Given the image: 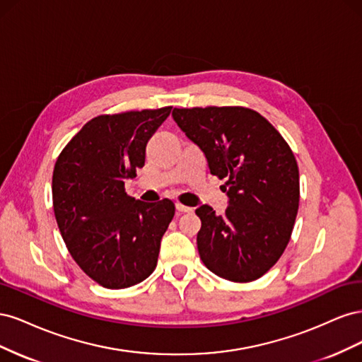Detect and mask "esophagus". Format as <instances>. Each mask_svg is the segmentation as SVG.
<instances>
[{"mask_svg": "<svg viewBox=\"0 0 362 362\" xmlns=\"http://www.w3.org/2000/svg\"><path fill=\"white\" fill-rule=\"evenodd\" d=\"M177 210L180 211V213H192L193 211V208H190V206H185V205H182V204H180V202H177Z\"/></svg>", "mask_w": 362, "mask_h": 362, "instance_id": "34e87169", "label": "esophagus"}]
</instances>
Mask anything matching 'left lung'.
I'll list each match as a JSON object with an SVG mask.
<instances>
[{
    "label": "left lung",
    "mask_w": 362,
    "mask_h": 362,
    "mask_svg": "<svg viewBox=\"0 0 362 362\" xmlns=\"http://www.w3.org/2000/svg\"><path fill=\"white\" fill-rule=\"evenodd\" d=\"M172 117L226 178L228 208H196L198 250L214 275L255 281L287 247L299 208V169L287 141L259 113L245 107L173 108Z\"/></svg>",
    "instance_id": "8db88e82"
}]
</instances>
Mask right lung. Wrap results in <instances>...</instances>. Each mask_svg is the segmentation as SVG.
Returning a JSON list of instances; mask_svg holds the SVG:
<instances>
[{"label": "right lung", "instance_id": "obj_1", "mask_svg": "<svg viewBox=\"0 0 362 362\" xmlns=\"http://www.w3.org/2000/svg\"><path fill=\"white\" fill-rule=\"evenodd\" d=\"M170 110L93 117L56 161L52 204L60 234L76 264L105 288L136 286L157 266L175 205L131 198L124 181L144 168L148 141Z\"/></svg>", "mask_w": 362, "mask_h": 362}]
</instances>
